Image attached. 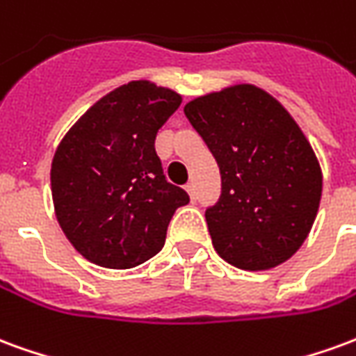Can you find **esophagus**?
Here are the masks:
<instances>
[{
    "mask_svg": "<svg viewBox=\"0 0 356 356\" xmlns=\"http://www.w3.org/2000/svg\"><path fill=\"white\" fill-rule=\"evenodd\" d=\"M185 188H186V193L191 194V196H193V198H194V183H186Z\"/></svg>",
    "mask_w": 356,
    "mask_h": 356,
    "instance_id": "34e87169",
    "label": "esophagus"
}]
</instances>
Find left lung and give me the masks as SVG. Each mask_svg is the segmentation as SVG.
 I'll return each mask as SVG.
<instances>
[{"mask_svg":"<svg viewBox=\"0 0 356 356\" xmlns=\"http://www.w3.org/2000/svg\"><path fill=\"white\" fill-rule=\"evenodd\" d=\"M185 116L221 173V196L206 209L217 254L244 270L290 259L314 223L322 171L288 110L242 83L194 99Z\"/></svg>","mask_w":356,"mask_h":356,"instance_id":"obj_1","label":"left lung"}]
</instances>
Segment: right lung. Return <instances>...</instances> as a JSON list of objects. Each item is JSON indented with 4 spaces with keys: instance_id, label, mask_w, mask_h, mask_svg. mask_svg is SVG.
I'll return each instance as SVG.
<instances>
[{
    "instance_id": "right-lung-1",
    "label": "right lung",
    "mask_w": 356,
    "mask_h": 356,
    "mask_svg": "<svg viewBox=\"0 0 356 356\" xmlns=\"http://www.w3.org/2000/svg\"><path fill=\"white\" fill-rule=\"evenodd\" d=\"M181 95L129 81L104 95L60 140L51 165L58 225L88 261L131 268L163 248L175 209L188 194L168 183L156 133Z\"/></svg>"
}]
</instances>
